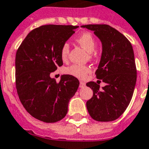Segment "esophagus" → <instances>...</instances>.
I'll list each match as a JSON object with an SVG mask.
<instances>
[{"label": "esophagus", "instance_id": "esophagus-1", "mask_svg": "<svg viewBox=\"0 0 149 149\" xmlns=\"http://www.w3.org/2000/svg\"><path fill=\"white\" fill-rule=\"evenodd\" d=\"M85 86V83L84 81H80V85H79V87L80 88H84Z\"/></svg>", "mask_w": 149, "mask_h": 149}]
</instances>
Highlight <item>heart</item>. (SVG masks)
Segmentation results:
<instances>
[{
    "instance_id": "heart-1",
    "label": "heart",
    "mask_w": 149,
    "mask_h": 149,
    "mask_svg": "<svg viewBox=\"0 0 149 149\" xmlns=\"http://www.w3.org/2000/svg\"><path fill=\"white\" fill-rule=\"evenodd\" d=\"M77 42L88 53H93L96 47V42L94 36L89 33H84L81 34L77 38ZM70 50V47L68 43H64L61 49V56L63 61H65L68 58ZM90 71L89 68L86 66L78 65V64H73L65 69V73L70 75L81 79L84 78L87 76L88 72Z\"/></svg>"
}]
</instances>
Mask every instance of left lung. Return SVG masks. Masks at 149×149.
Masks as SVG:
<instances>
[{
  "label": "left lung",
  "mask_w": 149,
  "mask_h": 149,
  "mask_svg": "<svg viewBox=\"0 0 149 149\" xmlns=\"http://www.w3.org/2000/svg\"><path fill=\"white\" fill-rule=\"evenodd\" d=\"M102 43V55L95 71L96 78L106 83L100 88L94 81L86 84L93 91L88 100V113L95 120L108 122L121 116L131 102L137 81L133 47L122 33L108 25H85Z\"/></svg>",
  "instance_id": "1"
}]
</instances>
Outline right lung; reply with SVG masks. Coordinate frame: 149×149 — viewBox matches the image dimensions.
I'll list each match as a JSON object with an SVG mask.
<instances>
[{
	"mask_svg": "<svg viewBox=\"0 0 149 149\" xmlns=\"http://www.w3.org/2000/svg\"><path fill=\"white\" fill-rule=\"evenodd\" d=\"M78 26L46 25L29 33L15 56L16 88L31 116L54 123L66 116L79 86L77 78L63 74L57 83L50 73L63 65L61 49Z\"/></svg>",
	"mask_w": 149,
	"mask_h": 149,
	"instance_id": "1",
	"label": "right lung"
}]
</instances>
